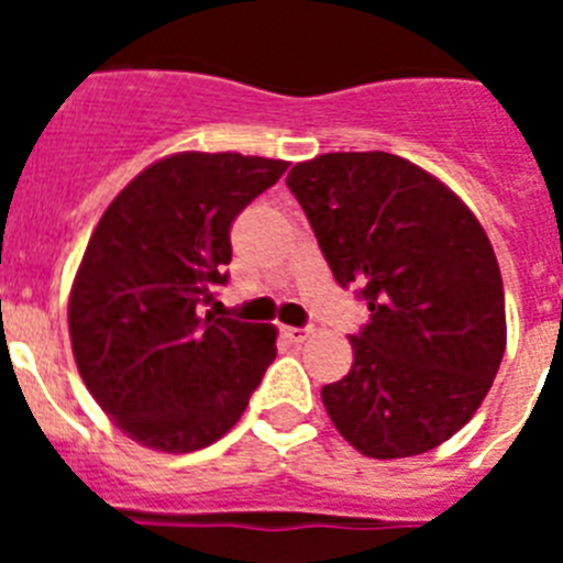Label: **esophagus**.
<instances>
[{
    "mask_svg": "<svg viewBox=\"0 0 563 563\" xmlns=\"http://www.w3.org/2000/svg\"><path fill=\"white\" fill-rule=\"evenodd\" d=\"M282 335H285L290 343H305L307 338L312 335V330H307V327H285Z\"/></svg>",
    "mask_w": 563,
    "mask_h": 563,
    "instance_id": "34e87169",
    "label": "esophagus"
}]
</instances>
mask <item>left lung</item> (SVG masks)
Returning <instances> with one entry per match:
<instances>
[{"label": "left lung", "instance_id": "obj_1", "mask_svg": "<svg viewBox=\"0 0 563 563\" xmlns=\"http://www.w3.org/2000/svg\"><path fill=\"white\" fill-rule=\"evenodd\" d=\"M287 188L338 285L369 307L350 335V375L321 389L327 415L375 460L437 449L476 415L505 355L490 239L451 188L397 154H321L292 166Z\"/></svg>", "mask_w": 563, "mask_h": 563}]
</instances>
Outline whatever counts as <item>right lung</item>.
Instances as JSON below:
<instances>
[{"label":"right lung","instance_id":"obj_1","mask_svg":"<svg viewBox=\"0 0 563 563\" xmlns=\"http://www.w3.org/2000/svg\"><path fill=\"white\" fill-rule=\"evenodd\" d=\"M285 161L183 152L141 172L107 208L69 296L89 395L123 434L200 451L242 417L276 357V330L202 316L228 285L231 225Z\"/></svg>","mask_w":563,"mask_h":563}]
</instances>
